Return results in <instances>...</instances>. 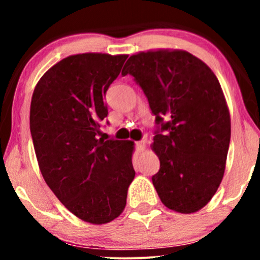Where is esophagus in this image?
Here are the masks:
<instances>
[{
  "mask_svg": "<svg viewBox=\"0 0 260 260\" xmlns=\"http://www.w3.org/2000/svg\"><path fill=\"white\" fill-rule=\"evenodd\" d=\"M136 147L138 149V151H143L145 149V142L144 140H139V142L136 143Z\"/></svg>",
  "mask_w": 260,
  "mask_h": 260,
  "instance_id": "1",
  "label": "esophagus"
}]
</instances>
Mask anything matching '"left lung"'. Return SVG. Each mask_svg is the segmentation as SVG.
Here are the masks:
<instances>
[{
    "instance_id": "1",
    "label": "left lung",
    "mask_w": 260,
    "mask_h": 260,
    "mask_svg": "<svg viewBox=\"0 0 260 260\" xmlns=\"http://www.w3.org/2000/svg\"><path fill=\"white\" fill-rule=\"evenodd\" d=\"M131 74L155 116L153 150L160 170L151 177L165 207L182 214L210 202L225 172L231 120L219 80L202 59L182 50L131 56Z\"/></svg>"
}]
</instances>
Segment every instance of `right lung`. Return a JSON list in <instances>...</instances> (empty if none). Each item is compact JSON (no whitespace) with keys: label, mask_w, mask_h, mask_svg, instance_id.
<instances>
[{"label":"right lung","mask_w":260,"mask_h":260,"mask_svg":"<svg viewBox=\"0 0 260 260\" xmlns=\"http://www.w3.org/2000/svg\"><path fill=\"white\" fill-rule=\"evenodd\" d=\"M127 55L79 53L52 66L32 92L30 133L39 168L58 201L80 220L112 221L136 172L134 143L99 138L107 89Z\"/></svg>","instance_id":"right-lung-1"}]
</instances>
